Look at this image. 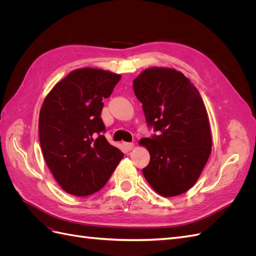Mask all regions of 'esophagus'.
Returning <instances> with one entry per match:
<instances>
[{"instance_id":"34e87169","label":"esophagus","mask_w":256,"mask_h":256,"mask_svg":"<svg viewBox=\"0 0 256 256\" xmlns=\"http://www.w3.org/2000/svg\"><path fill=\"white\" fill-rule=\"evenodd\" d=\"M134 143L132 142H126V143H124V146H125V148L127 150H131L134 148Z\"/></svg>"}]
</instances>
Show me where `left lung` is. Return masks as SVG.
<instances>
[{
	"mask_svg": "<svg viewBox=\"0 0 256 256\" xmlns=\"http://www.w3.org/2000/svg\"><path fill=\"white\" fill-rule=\"evenodd\" d=\"M152 138L140 141L150 154L142 171L164 196L188 191L212 152V134L203 99L191 81L175 69L148 68L134 80Z\"/></svg>",
	"mask_w": 256,
	"mask_h": 256,
	"instance_id": "8db88e82",
	"label": "left lung"
}]
</instances>
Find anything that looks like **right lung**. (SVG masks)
Masks as SVG:
<instances>
[{"mask_svg": "<svg viewBox=\"0 0 256 256\" xmlns=\"http://www.w3.org/2000/svg\"><path fill=\"white\" fill-rule=\"evenodd\" d=\"M120 74L94 68L76 69L46 97L40 113L44 158L67 193L86 196L109 180L124 154L106 141L100 118Z\"/></svg>", "mask_w": 256, "mask_h": 256, "instance_id": "obj_1", "label": "right lung"}]
</instances>
